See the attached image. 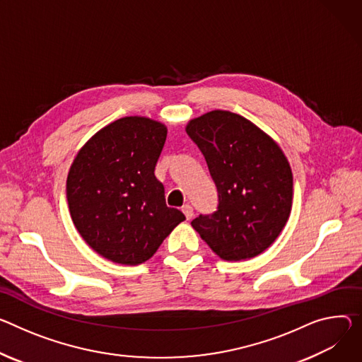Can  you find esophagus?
<instances>
[{"mask_svg":"<svg viewBox=\"0 0 362 362\" xmlns=\"http://www.w3.org/2000/svg\"><path fill=\"white\" fill-rule=\"evenodd\" d=\"M182 212L185 214V216H186L187 221H190V219L193 218V208H192L190 205H185V206L182 208Z\"/></svg>","mask_w":362,"mask_h":362,"instance_id":"obj_1","label":"esophagus"}]
</instances>
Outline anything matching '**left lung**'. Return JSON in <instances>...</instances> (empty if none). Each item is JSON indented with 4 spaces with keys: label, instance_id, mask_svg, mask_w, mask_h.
I'll return each instance as SVG.
<instances>
[{
    "label": "left lung",
    "instance_id": "obj_1",
    "mask_svg": "<svg viewBox=\"0 0 362 362\" xmlns=\"http://www.w3.org/2000/svg\"><path fill=\"white\" fill-rule=\"evenodd\" d=\"M218 190V209L192 226L226 261L266 251L288 219L293 175L279 144L247 118L215 110L189 121Z\"/></svg>",
    "mask_w": 362,
    "mask_h": 362
}]
</instances>
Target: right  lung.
<instances>
[{
  "label": "right lung",
  "instance_id": "add662e5",
  "mask_svg": "<svg viewBox=\"0 0 362 362\" xmlns=\"http://www.w3.org/2000/svg\"><path fill=\"white\" fill-rule=\"evenodd\" d=\"M168 128L146 117L119 118L92 136L66 180L72 221L104 258L137 266L154 255L185 215L169 208L154 169Z\"/></svg>",
  "mask_w": 362,
  "mask_h": 362
}]
</instances>
